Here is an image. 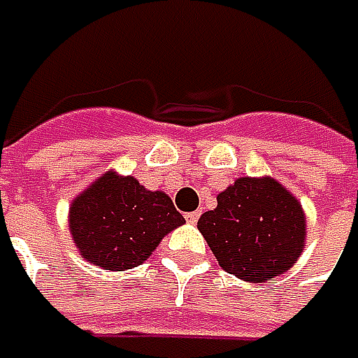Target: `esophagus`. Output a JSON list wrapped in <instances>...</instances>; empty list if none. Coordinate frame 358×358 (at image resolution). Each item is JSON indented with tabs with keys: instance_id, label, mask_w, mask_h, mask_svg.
<instances>
[{
	"instance_id": "esophagus-1",
	"label": "esophagus",
	"mask_w": 358,
	"mask_h": 358,
	"mask_svg": "<svg viewBox=\"0 0 358 358\" xmlns=\"http://www.w3.org/2000/svg\"><path fill=\"white\" fill-rule=\"evenodd\" d=\"M185 220H187L189 224H197V220H199V211H191L185 215Z\"/></svg>"
}]
</instances>
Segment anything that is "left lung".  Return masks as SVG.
<instances>
[{
	"instance_id": "obj_1",
	"label": "left lung",
	"mask_w": 358,
	"mask_h": 358,
	"mask_svg": "<svg viewBox=\"0 0 358 358\" xmlns=\"http://www.w3.org/2000/svg\"><path fill=\"white\" fill-rule=\"evenodd\" d=\"M197 227L225 272L254 284L288 272L308 234L300 201L270 175L238 177Z\"/></svg>"
}]
</instances>
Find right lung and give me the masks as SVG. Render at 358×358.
<instances>
[{
    "mask_svg": "<svg viewBox=\"0 0 358 358\" xmlns=\"http://www.w3.org/2000/svg\"><path fill=\"white\" fill-rule=\"evenodd\" d=\"M185 224L165 191H149L133 175L106 171L68 209L76 252L92 266L124 272L149 259L161 240Z\"/></svg>",
    "mask_w": 358,
    "mask_h": 358,
    "instance_id": "add662e5",
    "label": "right lung"
}]
</instances>
